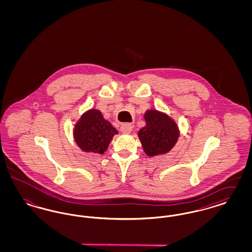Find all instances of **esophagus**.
Segmentation results:
<instances>
[{
  "mask_svg": "<svg viewBox=\"0 0 252 252\" xmlns=\"http://www.w3.org/2000/svg\"><path fill=\"white\" fill-rule=\"evenodd\" d=\"M121 131L125 134H128L132 131V126L130 124H123L121 126Z\"/></svg>",
  "mask_w": 252,
  "mask_h": 252,
  "instance_id": "34e87169",
  "label": "esophagus"
}]
</instances>
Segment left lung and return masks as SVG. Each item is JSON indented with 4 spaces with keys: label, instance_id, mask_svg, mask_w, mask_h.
Wrapping results in <instances>:
<instances>
[{
    "label": "left lung",
    "instance_id": "1",
    "mask_svg": "<svg viewBox=\"0 0 252 252\" xmlns=\"http://www.w3.org/2000/svg\"><path fill=\"white\" fill-rule=\"evenodd\" d=\"M145 126L138 132L144 153L149 157L168 153L177 144L180 130L176 122L166 113L148 109L144 115Z\"/></svg>",
    "mask_w": 252,
    "mask_h": 252
}]
</instances>
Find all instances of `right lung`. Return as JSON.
<instances>
[{
	"instance_id": "add662e5",
	"label": "right lung",
	"mask_w": 252,
	"mask_h": 252,
	"mask_svg": "<svg viewBox=\"0 0 252 252\" xmlns=\"http://www.w3.org/2000/svg\"><path fill=\"white\" fill-rule=\"evenodd\" d=\"M116 134V128L95 108L84 112L73 128L75 143L82 151L88 153L104 154Z\"/></svg>"
}]
</instances>
